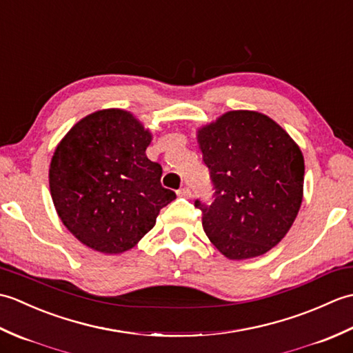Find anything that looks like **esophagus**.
Listing matches in <instances>:
<instances>
[{
	"label": "esophagus",
	"mask_w": 353,
	"mask_h": 353,
	"mask_svg": "<svg viewBox=\"0 0 353 353\" xmlns=\"http://www.w3.org/2000/svg\"><path fill=\"white\" fill-rule=\"evenodd\" d=\"M177 196H179V197L190 199V197H191V190L188 188V186H182V188L177 191Z\"/></svg>",
	"instance_id": "esophagus-1"
}]
</instances>
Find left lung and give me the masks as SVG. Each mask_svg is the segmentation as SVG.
Instances as JSON below:
<instances>
[{"label": "left lung", "instance_id": "8db88e82", "mask_svg": "<svg viewBox=\"0 0 353 353\" xmlns=\"http://www.w3.org/2000/svg\"><path fill=\"white\" fill-rule=\"evenodd\" d=\"M214 185L212 203L196 200L211 243L229 259L261 256L282 241L303 199L301 148L272 118L230 110L197 130Z\"/></svg>", "mask_w": 353, "mask_h": 353}]
</instances>
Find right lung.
<instances>
[{"label": "right lung", "mask_w": 353, "mask_h": 353, "mask_svg": "<svg viewBox=\"0 0 353 353\" xmlns=\"http://www.w3.org/2000/svg\"><path fill=\"white\" fill-rule=\"evenodd\" d=\"M152 138L130 112L103 109L81 118L57 144L48 174L52 203L89 249L130 250L176 199L161 185V165L145 154Z\"/></svg>", "instance_id": "obj_1"}]
</instances>
